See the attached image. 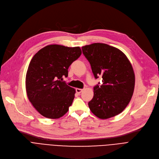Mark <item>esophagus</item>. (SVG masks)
<instances>
[{
  "mask_svg": "<svg viewBox=\"0 0 159 159\" xmlns=\"http://www.w3.org/2000/svg\"><path fill=\"white\" fill-rule=\"evenodd\" d=\"M83 89H76V93H80L82 92H83Z\"/></svg>",
  "mask_w": 159,
  "mask_h": 159,
  "instance_id": "1",
  "label": "esophagus"
}]
</instances>
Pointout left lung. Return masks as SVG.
I'll list each match as a JSON object with an SVG mask.
<instances>
[{"mask_svg":"<svg viewBox=\"0 0 159 159\" xmlns=\"http://www.w3.org/2000/svg\"><path fill=\"white\" fill-rule=\"evenodd\" d=\"M90 63L95 78L102 76L103 84L93 88V97L89 102L92 113L107 119L120 114L132 97L135 75L130 61L119 49L103 43L82 47Z\"/></svg>","mask_w":159,"mask_h":159,"instance_id":"obj_1","label":"left lung"}]
</instances>
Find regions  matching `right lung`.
I'll use <instances>...</instances> for the list:
<instances>
[{
	"mask_svg": "<svg viewBox=\"0 0 159 159\" xmlns=\"http://www.w3.org/2000/svg\"><path fill=\"white\" fill-rule=\"evenodd\" d=\"M82 54L79 46L48 45L29 63L25 77L27 96L33 106L46 118L57 119L67 113L75 89L61 82L68 68Z\"/></svg>",
	"mask_w": 159,
	"mask_h": 159,
	"instance_id": "right-lung-1",
	"label": "right lung"
}]
</instances>
